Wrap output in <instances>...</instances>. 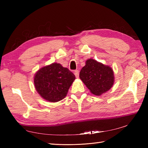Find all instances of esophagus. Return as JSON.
Listing matches in <instances>:
<instances>
[{
	"label": "esophagus",
	"instance_id": "esophagus-1",
	"mask_svg": "<svg viewBox=\"0 0 148 148\" xmlns=\"http://www.w3.org/2000/svg\"><path fill=\"white\" fill-rule=\"evenodd\" d=\"M74 74L75 76H76V78L79 77V71H78V70H75L74 71Z\"/></svg>",
	"mask_w": 148,
	"mask_h": 148
}]
</instances>
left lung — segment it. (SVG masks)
I'll return each instance as SVG.
<instances>
[{
  "label": "left lung",
  "mask_w": 148,
  "mask_h": 148,
  "mask_svg": "<svg viewBox=\"0 0 148 148\" xmlns=\"http://www.w3.org/2000/svg\"><path fill=\"white\" fill-rule=\"evenodd\" d=\"M79 77L90 92L97 96L106 93L114 83L112 69L92 58L81 69Z\"/></svg>",
  "instance_id": "1"
}]
</instances>
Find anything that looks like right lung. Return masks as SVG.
I'll return each mask as SVG.
<instances>
[{"label":"right lung","instance_id":"add662e5","mask_svg":"<svg viewBox=\"0 0 148 148\" xmlns=\"http://www.w3.org/2000/svg\"><path fill=\"white\" fill-rule=\"evenodd\" d=\"M76 79L67 68L57 63L41 68L34 77L36 89L44 99L56 102L65 98Z\"/></svg>","mask_w":148,"mask_h":148}]
</instances>
